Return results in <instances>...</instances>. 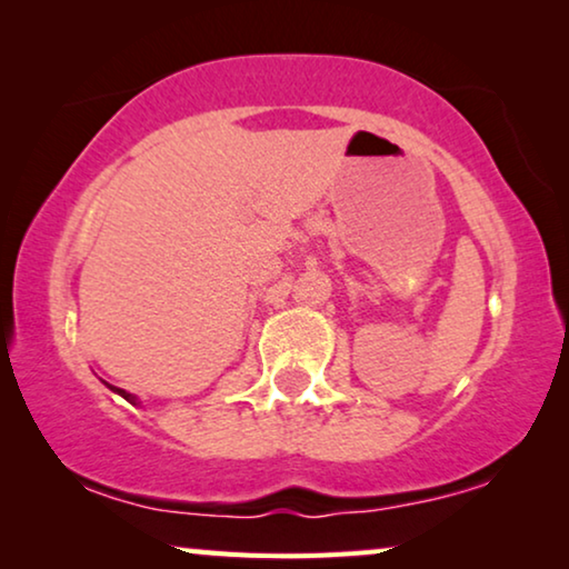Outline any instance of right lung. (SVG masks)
Returning <instances> with one entry per match:
<instances>
[{"instance_id":"obj_1","label":"right lung","mask_w":569,"mask_h":569,"mask_svg":"<svg viewBox=\"0 0 569 569\" xmlns=\"http://www.w3.org/2000/svg\"><path fill=\"white\" fill-rule=\"evenodd\" d=\"M107 388H109V391H112V393H117V396H122L124 398V401H130L132 406H140V398L138 396H132V393H127L124 391V388H117V386H109V383H104Z\"/></svg>"}]
</instances>
